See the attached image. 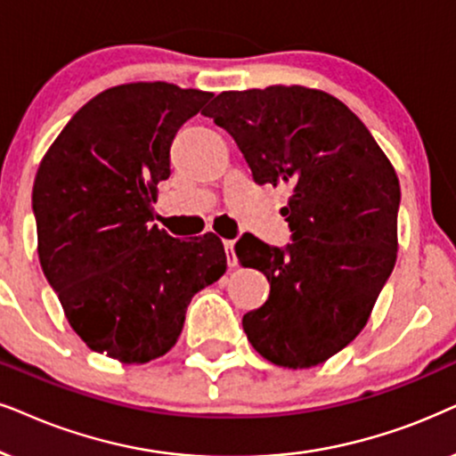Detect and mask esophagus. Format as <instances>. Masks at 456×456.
Here are the masks:
<instances>
[{
	"label": "esophagus",
	"mask_w": 456,
	"mask_h": 456,
	"mask_svg": "<svg viewBox=\"0 0 456 456\" xmlns=\"http://www.w3.org/2000/svg\"><path fill=\"white\" fill-rule=\"evenodd\" d=\"M224 249H226L228 265H230V268H234V265H236V256H234V240H224Z\"/></svg>",
	"instance_id": "obj_1"
}]
</instances>
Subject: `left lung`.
I'll return each instance as SVG.
<instances>
[{
  "label": "left lung",
  "instance_id": "1",
  "mask_svg": "<svg viewBox=\"0 0 456 456\" xmlns=\"http://www.w3.org/2000/svg\"><path fill=\"white\" fill-rule=\"evenodd\" d=\"M203 115L232 135L257 184L291 188L281 214L293 242H236L239 262L270 282L242 316L247 339L272 364H321L356 339L394 270V165L341 100L312 87L222 92Z\"/></svg>",
  "mask_w": 456,
  "mask_h": 456
}]
</instances>
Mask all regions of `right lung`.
Returning <instances> with one entry per match:
<instances>
[{"mask_svg":"<svg viewBox=\"0 0 456 456\" xmlns=\"http://www.w3.org/2000/svg\"><path fill=\"white\" fill-rule=\"evenodd\" d=\"M211 96L165 81L104 90L75 112L35 175L41 270L75 333L119 362L167 354L192 295L226 272L214 232L180 240L151 224L171 142Z\"/></svg>","mask_w":456,"mask_h":456,"instance_id":"1","label":"right lung"}]
</instances>
